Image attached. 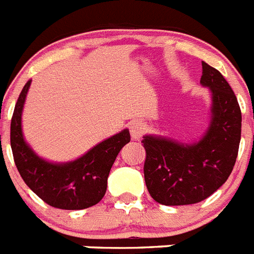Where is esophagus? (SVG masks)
Returning <instances> with one entry per match:
<instances>
[{
  "mask_svg": "<svg viewBox=\"0 0 254 254\" xmlns=\"http://www.w3.org/2000/svg\"><path fill=\"white\" fill-rule=\"evenodd\" d=\"M146 130V125L142 121H133L130 124V135L134 140H139Z\"/></svg>",
  "mask_w": 254,
  "mask_h": 254,
  "instance_id": "esophagus-1",
  "label": "esophagus"
}]
</instances>
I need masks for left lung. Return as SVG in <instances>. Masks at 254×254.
I'll use <instances>...</instances> for the list:
<instances>
[{"instance_id": "1", "label": "left lung", "mask_w": 254, "mask_h": 254, "mask_svg": "<svg viewBox=\"0 0 254 254\" xmlns=\"http://www.w3.org/2000/svg\"><path fill=\"white\" fill-rule=\"evenodd\" d=\"M200 84L212 93V120L199 142L183 144L146 135L144 181L152 199L163 205L203 201L231 174L239 151L242 111L221 72L205 62Z\"/></svg>"}]
</instances>
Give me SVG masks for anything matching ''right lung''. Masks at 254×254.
<instances>
[{"mask_svg":"<svg viewBox=\"0 0 254 254\" xmlns=\"http://www.w3.org/2000/svg\"><path fill=\"white\" fill-rule=\"evenodd\" d=\"M31 81L19 95L10 127V143L19 174L40 199L54 208L78 210L95 205L106 193L108 174L116 156L130 142L129 130L115 134L69 163L41 159L27 144L22 131V112Z\"/></svg>","mask_w":254,"mask_h":254,"instance_id":"obj_1","label":"right lung"}]
</instances>
